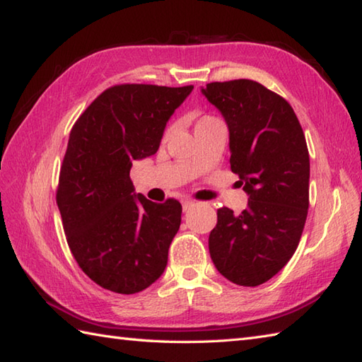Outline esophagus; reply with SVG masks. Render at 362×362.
Returning a JSON list of instances; mask_svg holds the SVG:
<instances>
[{"mask_svg": "<svg viewBox=\"0 0 362 362\" xmlns=\"http://www.w3.org/2000/svg\"><path fill=\"white\" fill-rule=\"evenodd\" d=\"M194 205V202L193 201H183L182 202V206H183V211H187V210H189L191 209V206H193Z\"/></svg>", "mask_w": 362, "mask_h": 362, "instance_id": "1", "label": "esophagus"}]
</instances>
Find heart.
Returning <instances> with one entry per match:
<instances>
[{
    "mask_svg": "<svg viewBox=\"0 0 362 362\" xmlns=\"http://www.w3.org/2000/svg\"><path fill=\"white\" fill-rule=\"evenodd\" d=\"M204 119H209V118H204ZM201 121H202V119H201Z\"/></svg>",
    "mask_w": 362,
    "mask_h": 362,
    "instance_id": "b5f03b06",
    "label": "heart"
}]
</instances>
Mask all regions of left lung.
I'll use <instances>...</instances> for the list:
<instances>
[{
    "label": "left lung",
    "instance_id": "left-lung-1",
    "mask_svg": "<svg viewBox=\"0 0 362 362\" xmlns=\"http://www.w3.org/2000/svg\"><path fill=\"white\" fill-rule=\"evenodd\" d=\"M228 127L230 168L240 175L247 209L218 210L209 236L213 264L240 286H258L288 263L310 204V153L292 107L249 79L201 88Z\"/></svg>",
    "mask_w": 362,
    "mask_h": 362
}]
</instances>
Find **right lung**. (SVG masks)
Here are the masks:
<instances>
[{
    "mask_svg": "<svg viewBox=\"0 0 362 362\" xmlns=\"http://www.w3.org/2000/svg\"><path fill=\"white\" fill-rule=\"evenodd\" d=\"M193 88L115 86L71 129L57 206L74 259L99 286L135 294L165 272L182 205L136 194L130 168L158 151L166 122Z\"/></svg>",
    "mask_w": 362,
    "mask_h": 362,
    "instance_id": "obj_1",
    "label": "right lung"
}]
</instances>
